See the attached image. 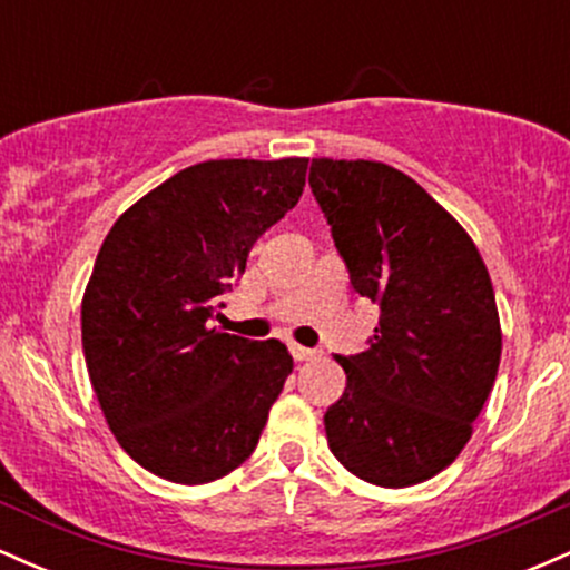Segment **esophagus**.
Returning <instances> with one entry per match:
<instances>
[{"mask_svg":"<svg viewBox=\"0 0 570 570\" xmlns=\"http://www.w3.org/2000/svg\"><path fill=\"white\" fill-rule=\"evenodd\" d=\"M289 351H292L294 362H307V358H313V356H316V353H318V351H313V348H305V345H297V343H294Z\"/></svg>","mask_w":570,"mask_h":570,"instance_id":"1","label":"esophagus"}]
</instances>
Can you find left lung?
I'll return each instance as SVG.
<instances>
[{"mask_svg":"<svg viewBox=\"0 0 570 570\" xmlns=\"http://www.w3.org/2000/svg\"><path fill=\"white\" fill-rule=\"evenodd\" d=\"M351 286L381 322L343 364L326 442L358 480L407 488L440 474L472 436L501 362L488 267L458 222L407 174L372 160L311 163Z\"/></svg>","mask_w":570,"mask_h":570,"instance_id":"1","label":"left lung"}]
</instances>
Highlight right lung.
Here are the masks:
<instances>
[{
    "label": "right lung",
    "instance_id": "1",
    "mask_svg": "<svg viewBox=\"0 0 570 570\" xmlns=\"http://www.w3.org/2000/svg\"><path fill=\"white\" fill-rule=\"evenodd\" d=\"M305 158L206 160L128 208L82 297L90 383L147 472L203 485L257 448L294 362L278 340L212 330L252 246L297 206Z\"/></svg>",
    "mask_w": 570,
    "mask_h": 570
}]
</instances>
